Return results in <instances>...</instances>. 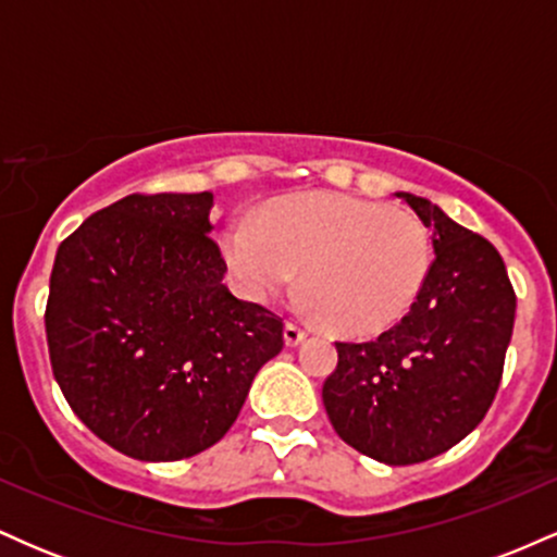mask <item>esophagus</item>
<instances>
[{
  "instance_id": "esophagus-1",
  "label": "esophagus",
  "mask_w": 557,
  "mask_h": 557,
  "mask_svg": "<svg viewBox=\"0 0 557 557\" xmlns=\"http://www.w3.org/2000/svg\"><path fill=\"white\" fill-rule=\"evenodd\" d=\"M306 335H309V332L300 327V324H296V322L285 324V343L290 345V348H296V345L304 343Z\"/></svg>"
}]
</instances>
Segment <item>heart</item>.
<instances>
[{
  "label": "heart",
  "instance_id": "heart-1",
  "mask_svg": "<svg viewBox=\"0 0 557 557\" xmlns=\"http://www.w3.org/2000/svg\"><path fill=\"white\" fill-rule=\"evenodd\" d=\"M222 253L248 300L272 304L304 270L309 306L332 330L372 335L419 298L432 243L413 212L343 194H304L230 222Z\"/></svg>",
  "mask_w": 557,
  "mask_h": 557
}]
</instances>
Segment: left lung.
<instances>
[{
  "mask_svg": "<svg viewBox=\"0 0 557 557\" xmlns=\"http://www.w3.org/2000/svg\"><path fill=\"white\" fill-rule=\"evenodd\" d=\"M395 196L432 230L430 274L395 327L374 341L335 343L337 367L322 400L350 447L380 463L411 466L450 450L490 411L516 293L487 238L426 198Z\"/></svg>",
  "mask_w": 557,
  "mask_h": 557,
  "instance_id": "left-lung-1",
  "label": "left lung"
}]
</instances>
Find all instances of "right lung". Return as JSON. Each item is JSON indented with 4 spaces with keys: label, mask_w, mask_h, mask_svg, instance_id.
<instances>
[{
    "label": "right lung",
    "mask_w": 557,
    "mask_h": 557,
    "mask_svg": "<svg viewBox=\"0 0 557 557\" xmlns=\"http://www.w3.org/2000/svg\"><path fill=\"white\" fill-rule=\"evenodd\" d=\"M214 196L131 194L57 248L47 343L83 424L138 461H181L225 437L283 350V319L235 298L212 240Z\"/></svg>",
    "instance_id": "obj_1"
}]
</instances>
